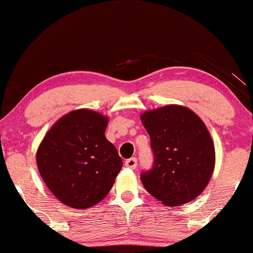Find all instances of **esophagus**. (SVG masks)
I'll use <instances>...</instances> for the list:
<instances>
[{"label": "esophagus", "instance_id": "34e87169", "mask_svg": "<svg viewBox=\"0 0 253 253\" xmlns=\"http://www.w3.org/2000/svg\"><path fill=\"white\" fill-rule=\"evenodd\" d=\"M126 167L130 168V169H136L137 168V159L136 158L127 159V160L126 161Z\"/></svg>", "mask_w": 253, "mask_h": 253}]
</instances>
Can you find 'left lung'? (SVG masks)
Instances as JSON below:
<instances>
[{
    "mask_svg": "<svg viewBox=\"0 0 253 253\" xmlns=\"http://www.w3.org/2000/svg\"><path fill=\"white\" fill-rule=\"evenodd\" d=\"M140 121L154 154L152 170L141 174L145 189L168 207L196 199L215 167V148L205 123L178 105L146 110Z\"/></svg>",
    "mask_w": 253,
    "mask_h": 253,
    "instance_id": "1",
    "label": "left lung"
}]
</instances>
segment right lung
I'll list each match as a JSON object with an SVG mask.
<instances>
[{"instance_id": "right-lung-1", "label": "right lung", "mask_w": 253, "mask_h": 253, "mask_svg": "<svg viewBox=\"0 0 253 253\" xmlns=\"http://www.w3.org/2000/svg\"><path fill=\"white\" fill-rule=\"evenodd\" d=\"M108 117L89 109L65 114L47 131L37 151L41 178L62 204L88 209L113 188L123 162L107 139Z\"/></svg>"}]
</instances>
